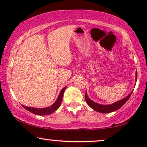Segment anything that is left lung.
Returning <instances> with one entry per match:
<instances>
[{
	"label": "left lung",
	"instance_id": "left-lung-1",
	"mask_svg": "<svg viewBox=\"0 0 147 147\" xmlns=\"http://www.w3.org/2000/svg\"><path fill=\"white\" fill-rule=\"evenodd\" d=\"M136 80H137V73H136ZM132 93V92H131L129 95H128L126 98H123L122 100H120V101L116 102L115 103L110 104V105H102V104L96 103V102H93L88 97L86 92L85 94V100L88 104V106L93 110H96V111L101 112V113H110V112L116 111V110L121 108L127 102V100L129 99Z\"/></svg>",
	"mask_w": 147,
	"mask_h": 147
}]
</instances>
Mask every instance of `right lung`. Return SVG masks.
I'll return each mask as SVG.
<instances>
[{"label":"right lung","mask_w":147,"mask_h":147,"mask_svg":"<svg viewBox=\"0 0 147 147\" xmlns=\"http://www.w3.org/2000/svg\"><path fill=\"white\" fill-rule=\"evenodd\" d=\"M65 88H66V86L61 90V91L60 92V94L59 96H58L57 100H56L55 102L53 104V105L49 106V107L45 108H32V107H27V106L23 105V108H25V109L28 110V111L31 112V113L37 114V115L45 116V115H48V114H51V113H53V112H55V110H57L58 108H59L60 105H61V100H62V98H63V95Z\"/></svg>","instance_id":"right-lung-1"}]
</instances>
